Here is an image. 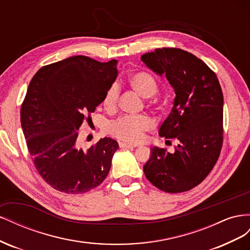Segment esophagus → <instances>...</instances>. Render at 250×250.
Returning a JSON list of instances; mask_svg holds the SVG:
<instances>
[{
	"label": "esophagus",
	"instance_id": "1",
	"mask_svg": "<svg viewBox=\"0 0 250 250\" xmlns=\"http://www.w3.org/2000/svg\"><path fill=\"white\" fill-rule=\"evenodd\" d=\"M119 146L121 148H134L135 145H132V144H128V143H124V142H120Z\"/></svg>",
	"mask_w": 250,
	"mask_h": 250
}]
</instances>
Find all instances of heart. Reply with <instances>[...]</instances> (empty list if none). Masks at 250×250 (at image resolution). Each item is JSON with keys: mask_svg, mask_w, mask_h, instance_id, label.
Listing matches in <instances>:
<instances>
[{"mask_svg": "<svg viewBox=\"0 0 250 250\" xmlns=\"http://www.w3.org/2000/svg\"><path fill=\"white\" fill-rule=\"evenodd\" d=\"M130 86L144 98H151L157 92V82L152 75L147 72L132 73L128 78ZM120 96L118 83H112L105 92L102 104L107 111L115 110ZM153 120L147 115H126L112 121L108 125V132L120 140L128 143H140L144 140L145 132L152 129Z\"/></svg>", "mask_w": 250, "mask_h": 250, "instance_id": "heart-1", "label": "heart"}]
</instances>
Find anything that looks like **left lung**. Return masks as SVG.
<instances>
[{
    "mask_svg": "<svg viewBox=\"0 0 250 250\" xmlns=\"http://www.w3.org/2000/svg\"><path fill=\"white\" fill-rule=\"evenodd\" d=\"M141 60L158 76L165 75L175 92L172 111L158 134L176 139L173 153L152 147L144 173L167 193L198 186L213 170L222 148L223 94L216 74L201 59L175 48L156 49Z\"/></svg>",
    "mask_w": 250,
    "mask_h": 250,
    "instance_id": "left-lung-1",
    "label": "left lung"
}]
</instances>
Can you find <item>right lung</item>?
Segmentation results:
<instances>
[{"label":"right lung","instance_id":"1","mask_svg":"<svg viewBox=\"0 0 250 250\" xmlns=\"http://www.w3.org/2000/svg\"><path fill=\"white\" fill-rule=\"evenodd\" d=\"M117 63L72 56L42 66L30 81L21 109L22 132L37 172L57 191L86 193L107 176L118 142L104 138L83 151L77 138L115 82Z\"/></svg>","mask_w":250,"mask_h":250}]
</instances>
